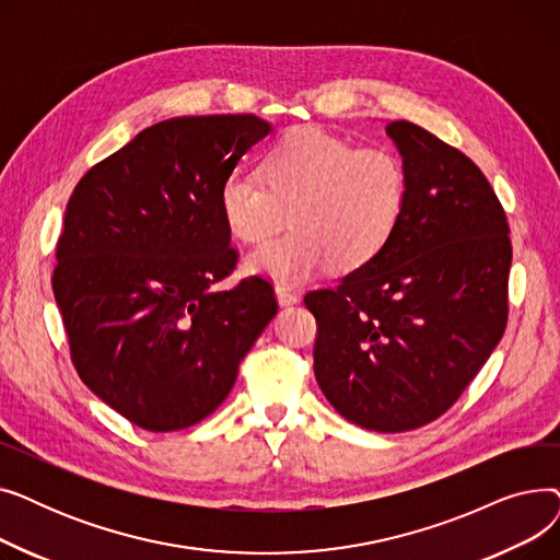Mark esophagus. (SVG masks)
<instances>
[{"instance_id": "obj_1", "label": "esophagus", "mask_w": 560, "mask_h": 560, "mask_svg": "<svg viewBox=\"0 0 560 560\" xmlns=\"http://www.w3.org/2000/svg\"><path fill=\"white\" fill-rule=\"evenodd\" d=\"M275 295H277V302H279L281 306H292V304L300 302L298 292L290 290L288 285H277V288H275Z\"/></svg>"}]
</instances>
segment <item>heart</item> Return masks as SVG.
<instances>
[{
  "mask_svg": "<svg viewBox=\"0 0 560 560\" xmlns=\"http://www.w3.org/2000/svg\"><path fill=\"white\" fill-rule=\"evenodd\" d=\"M261 176L233 170L220 186V215L243 245H262L290 213L292 231L247 260V270L283 283L329 265L351 272L388 245L406 206L397 154L354 144L319 127H298L265 156Z\"/></svg>",
  "mask_w": 560,
  "mask_h": 560,
  "instance_id": "b5f03b06",
  "label": "heart"
}]
</instances>
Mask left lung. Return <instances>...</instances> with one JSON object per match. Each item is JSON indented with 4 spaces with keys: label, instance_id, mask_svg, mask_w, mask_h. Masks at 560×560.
I'll list each match as a JSON object with an SVG mask.
<instances>
[{
    "label": "left lung",
    "instance_id": "8db88e82",
    "mask_svg": "<svg viewBox=\"0 0 560 560\" xmlns=\"http://www.w3.org/2000/svg\"><path fill=\"white\" fill-rule=\"evenodd\" d=\"M386 133L406 170L401 222L376 258L304 304L329 404L363 429L397 433L443 416L502 340L513 249L472 161L413 122Z\"/></svg>",
    "mask_w": 560,
    "mask_h": 560
}]
</instances>
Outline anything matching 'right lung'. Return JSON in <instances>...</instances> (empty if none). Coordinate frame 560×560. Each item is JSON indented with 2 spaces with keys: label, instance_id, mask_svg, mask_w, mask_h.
<instances>
[{
  "label": "right lung",
  "instance_id": "add662e5",
  "mask_svg": "<svg viewBox=\"0 0 560 560\" xmlns=\"http://www.w3.org/2000/svg\"><path fill=\"white\" fill-rule=\"evenodd\" d=\"M272 125L256 115L172 117L140 131L74 188L54 298L83 384L147 431L209 418L277 315L235 265L220 186Z\"/></svg>",
  "mask_w": 560,
  "mask_h": 560
}]
</instances>
